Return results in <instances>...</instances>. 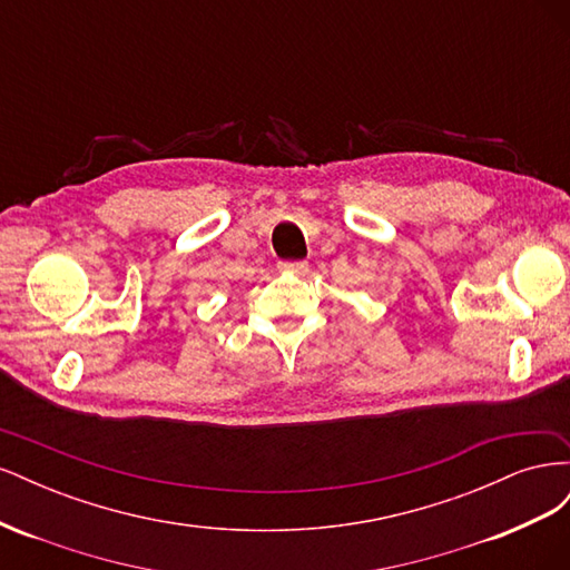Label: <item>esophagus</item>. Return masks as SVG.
<instances>
[{
	"label": "esophagus",
	"instance_id": "obj_1",
	"mask_svg": "<svg viewBox=\"0 0 570 570\" xmlns=\"http://www.w3.org/2000/svg\"><path fill=\"white\" fill-rule=\"evenodd\" d=\"M281 271L285 273H295V275H304L308 271V264L306 262H281L278 264Z\"/></svg>",
	"mask_w": 570,
	"mask_h": 570
}]
</instances>
